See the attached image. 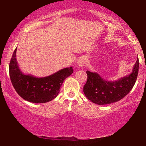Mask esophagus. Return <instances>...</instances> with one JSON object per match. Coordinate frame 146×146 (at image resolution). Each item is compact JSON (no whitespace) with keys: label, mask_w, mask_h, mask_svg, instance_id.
Here are the masks:
<instances>
[{"label":"esophagus","mask_w":146,"mask_h":146,"mask_svg":"<svg viewBox=\"0 0 146 146\" xmlns=\"http://www.w3.org/2000/svg\"><path fill=\"white\" fill-rule=\"evenodd\" d=\"M77 63H78V65L79 66V67H81L86 66L87 64V60H86V57L81 56L80 58H79Z\"/></svg>","instance_id":"obj_1"}]
</instances>
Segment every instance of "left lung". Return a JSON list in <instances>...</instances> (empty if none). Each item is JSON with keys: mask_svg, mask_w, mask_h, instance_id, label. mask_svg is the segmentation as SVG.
<instances>
[{"mask_svg": "<svg viewBox=\"0 0 146 146\" xmlns=\"http://www.w3.org/2000/svg\"><path fill=\"white\" fill-rule=\"evenodd\" d=\"M139 65L137 58L131 73L114 82L105 80L98 73L87 71L88 79L84 86L85 96L89 100L98 105L118 102L126 96L133 87L137 80Z\"/></svg>", "mask_w": 146, "mask_h": 146, "instance_id": "left-lung-1", "label": "left lung"}]
</instances>
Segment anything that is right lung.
I'll return each mask as SVG.
<instances>
[{
  "label": "right lung",
  "instance_id": "add662e5",
  "mask_svg": "<svg viewBox=\"0 0 146 146\" xmlns=\"http://www.w3.org/2000/svg\"><path fill=\"white\" fill-rule=\"evenodd\" d=\"M16 52L17 48L9 63V75L17 93L23 99L33 103H45L54 99L64 79L73 73V67L64 68L44 77L25 75L18 66Z\"/></svg>",
  "mask_w": 146,
  "mask_h": 146
}]
</instances>
